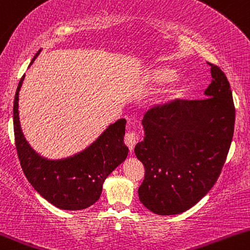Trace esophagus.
Segmentation results:
<instances>
[{
  "instance_id": "obj_1",
  "label": "esophagus",
  "mask_w": 250,
  "mask_h": 250,
  "mask_svg": "<svg viewBox=\"0 0 250 250\" xmlns=\"http://www.w3.org/2000/svg\"><path fill=\"white\" fill-rule=\"evenodd\" d=\"M137 140H138V136L135 131H128V132H126L125 144L128 146V149H130V150H133L136 143H137Z\"/></svg>"
}]
</instances>
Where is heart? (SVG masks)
Returning a JSON list of instances; mask_svg holds the SVG:
<instances>
[{"label": "heart", "mask_w": 250, "mask_h": 250, "mask_svg": "<svg viewBox=\"0 0 250 250\" xmlns=\"http://www.w3.org/2000/svg\"><path fill=\"white\" fill-rule=\"evenodd\" d=\"M174 76V71L171 68H155L151 72H149L148 77H146V82L149 84H163L165 82ZM189 82L185 77H174L171 81L167 83V85L164 87L163 91L160 94V99L163 102L171 101L176 97L181 96L183 92L187 90Z\"/></svg>", "instance_id": "b5f03b06"}]
</instances>
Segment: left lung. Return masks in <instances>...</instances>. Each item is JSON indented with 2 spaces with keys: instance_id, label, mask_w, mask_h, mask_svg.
<instances>
[{
  "instance_id": "8db88e82",
  "label": "left lung",
  "mask_w": 250,
  "mask_h": 250,
  "mask_svg": "<svg viewBox=\"0 0 250 250\" xmlns=\"http://www.w3.org/2000/svg\"><path fill=\"white\" fill-rule=\"evenodd\" d=\"M203 100L151 108L142 120L144 138L135 154L144 165L140 201L159 215L196 205L212 189L228 156L235 126L230 84L218 66Z\"/></svg>"
}]
</instances>
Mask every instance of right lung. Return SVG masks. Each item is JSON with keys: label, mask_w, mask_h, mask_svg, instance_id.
<instances>
[{"label": "right lung", "mask_w": 250, "mask_h": 250, "mask_svg": "<svg viewBox=\"0 0 250 250\" xmlns=\"http://www.w3.org/2000/svg\"><path fill=\"white\" fill-rule=\"evenodd\" d=\"M24 78L22 76L18 84L13 107L15 146L24 174L36 191L55 207L85 209L99 201L106 178L127 156L128 148L124 143L126 120L110 124L90 146L74 155L58 160L44 158L30 146L20 125L19 91Z\"/></svg>", "instance_id": "right-lung-1"}]
</instances>
